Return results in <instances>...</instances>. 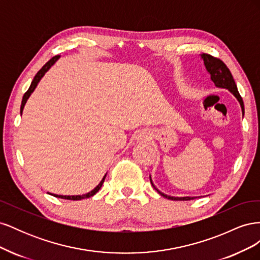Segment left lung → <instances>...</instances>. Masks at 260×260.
<instances>
[{
  "label": "left lung",
  "instance_id": "obj_1",
  "mask_svg": "<svg viewBox=\"0 0 260 260\" xmlns=\"http://www.w3.org/2000/svg\"><path fill=\"white\" fill-rule=\"evenodd\" d=\"M202 58L204 59V64H205L207 72L210 74L211 80L214 81L216 86H218V88H223V89L229 90L240 102L242 111H243V114H244L243 100H242V96L240 95V93L238 91L237 84H235V81L233 79V77L231 75V72L229 70V68L226 67V65L221 59L211 56V55H209V54L204 53L202 55ZM149 179H151V177H149ZM151 183H152V185L154 186V188L157 192H158L161 196H164V198H166L168 200H172V201H191V200L196 199V198H190V196H185V198H172V196H168V195L164 194V193H161V192L157 190V188L155 187V185L152 182V179H151Z\"/></svg>",
  "mask_w": 260,
  "mask_h": 260
}]
</instances>
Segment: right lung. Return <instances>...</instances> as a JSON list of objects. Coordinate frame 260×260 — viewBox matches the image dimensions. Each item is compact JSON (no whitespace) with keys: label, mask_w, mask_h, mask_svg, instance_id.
Returning a JSON list of instances; mask_svg holds the SVG:
<instances>
[{"label":"right lung","mask_w":260,"mask_h":260,"mask_svg":"<svg viewBox=\"0 0 260 260\" xmlns=\"http://www.w3.org/2000/svg\"><path fill=\"white\" fill-rule=\"evenodd\" d=\"M58 57H59V55H56V56L52 57V58H51L48 62H46V64L37 73V75H36L35 78H34L32 82H31V84H30V88L28 89V91H27L25 94H23V96H22L21 106H20V114H22V109H23V107H25L26 102H27V100L29 99V96L31 95V93H32V92L35 91L36 86L38 85L39 81L41 80V78L44 76V74H45L46 72H48V70L51 68V66L54 64V62L58 59ZM105 178H106V175L104 176L103 179H102V181L99 183V185H98L95 188H94V190H92L91 192L86 193V194H83V195H73V196H67V195L64 196V195H56V194H51V195L55 196V198L65 199V200H70V201H80V200H83V199H89V198H91V196H93L94 194H96V193L100 191V188L102 187V185H103V183H104Z\"/></svg>","instance_id":"obj_1"}]
</instances>
